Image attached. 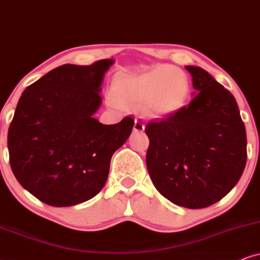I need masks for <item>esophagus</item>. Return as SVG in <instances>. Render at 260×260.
Wrapping results in <instances>:
<instances>
[{"mask_svg": "<svg viewBox=\"0 0 260 260\" xmlns=\"http://www.w3.org/2000/svg\"><path fill=\"white\" fill-rule=\"evenodd\" d=\"M134 132H143L144 129H145V124H144L143 120L141 119H136L134 121Z\"/></svg>", "mask_w": 260, "mask_h": 260, "instance_id": "esophagus-1", "label": "esophagus"}]
</instances>
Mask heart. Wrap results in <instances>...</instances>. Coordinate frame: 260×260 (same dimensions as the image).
Here are the masks:
<instances>
[{
  "label": "heart",
  "mask_w": 260,
  "mask_h": 260,
  "mask_svg": "<svg viewBox=\"0 0 260 260\" xmlns=\"http://www.w3.org/2000/svg\"><path fill=\"white\" fill-rule=\"evenodd\" d=\"M114 96L121 103L139 107L156 117L182 109L189 97L190 83L185 72L169 64H158L145 73L120 75L114 80Z\"/></svg>",
  "instance_id": "heart-1"
}]
</instances>
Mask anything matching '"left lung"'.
<instances>
[{"instance_id":"1","label":"left lung","mask_w":260,"mask_h":260,"mask_svg":"<svg viewBox=\"0 0 260 260\" xmlns=\"http://www.w3.org/2000/svg\"><path fill=\"white\" fill-rule=\"evenodd\" d=\"M197 94L147 123L146 167L154 187L187 209L208 208L233 189L247 159L245 124L233 94L208 72L186 66Z\"/></svg>"}]
</instances>
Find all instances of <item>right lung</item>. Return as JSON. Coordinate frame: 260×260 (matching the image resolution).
<instances>
[{"instance_id":"right-lung-1","label":"right lung","mask_w":260,"mask_h":260,"mask_svg":"<svg viewBox=\"0 0 260 260\" xmlns=\"http://www.w3.org/2000/svg\"><path fill=\"white\" fill-rule=\"evenodd\" d=\"M113 60L62 64L26 87L8 129L12 172L32 196L62 208L93 198L106 185L110 159L134 120L103 124L93 114Z\"/></svg>"}]
</instances>
